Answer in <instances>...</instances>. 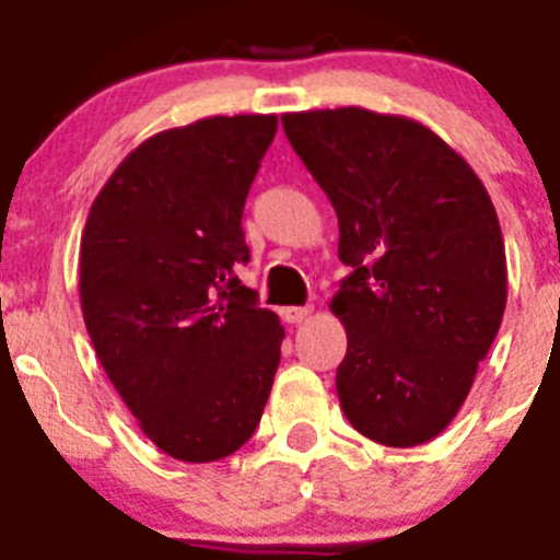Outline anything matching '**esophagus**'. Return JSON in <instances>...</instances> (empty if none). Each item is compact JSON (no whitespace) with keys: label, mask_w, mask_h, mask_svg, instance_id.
<instances>
[{"label":"esophagus","mask_w":560,"mask_h":560,"mask_svg":"<svg viewBox=\"0 0 560 560\" xmlns=\"http://www.w3.org/2000/svg\"><path fill=\"white\" fill-rule=\"evenodd\" d=\"M314 306H287L281 308V319L290 322V325H298V322H306L312 316Z\"/></svg>","instance_id":"1"}]
</instances>
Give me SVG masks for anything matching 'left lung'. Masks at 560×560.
Masks as SVG:
<instances>
[{"label": "left lung", "instance_id": "left-lung-1", "mask_svg": "<svg viewBox=\"0 0 560 560\" xmlns=\"http://www.w3.org/2000/svg\"><path fill=\"white\" fill-rule=\"evenodd\" d=\"M281 124L336 208L338 259L352 268L330 303L347 327L343 415L385 447L431 442L504 316V238L488 189L411 118L336 107Z\"/></svg>", "mask_w": 560, "mask_h": 560}]
</instances>
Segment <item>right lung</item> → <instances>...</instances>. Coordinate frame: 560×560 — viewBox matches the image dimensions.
Here are the masks:
<instances>
[{"label": "right lung", "instance_id": "add662e5", "mask_svg": "<svg viewBox=\"0 0 560 560\" xmlns=\"http://www.w3.org/2000/svg\"><path fill=\"white\" fill-rule=\"evenodd\" d=\"M276 116H213L140 143L92 202L81 308L145 436L175 460L233 455L259 425L284 327L241 284L246 195Z\"/></svg>", "mask_w": 560, "mask_h": 560}]
</instances>
